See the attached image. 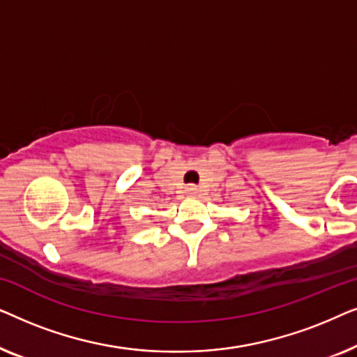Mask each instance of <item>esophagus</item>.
Returning a JSON list of instances; mask_svg holds the SVG:
<instances>
[{"label": "esophagus", "instance_id": "esophagus-1", "mask_svg": "<svg viewBox=\"0 0 357 357\" xmlns=\"http://www.w3.org/2000/svg\"><path fill=\"white\" fill-rule=\"evenodd\" d=\"M187 193L192 195V197H195V195L199 193V188L197 187V185H190V187H187Z\"/></svg>", "mask_w": 357, "mask_h": 357}]
</instances>
